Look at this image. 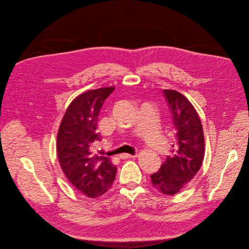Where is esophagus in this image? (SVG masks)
Masks as SVG:
<instances>
[{
    "label": "esophagus",
    "instance_id": "esophagus-1",
    "mask_svg": "<svg viewBox=\"0 0 249 249\" xmlns=\"http://www.w3.org/2000/svg\"><path fill=\"white\" fill-rule=\"evenodd\" d=\"M137 157V154H134V155H129V154H122L120 155V158L121 159H130V158H136Z\"/></svg>",
    "mask_w": 249,
    "mask_h": 249
}]
</instances>
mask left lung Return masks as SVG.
Masks as SVG:
<instances>
[{
  "instance_id": "left-lung-1",
  "label": "left lung",
  "mask_w": 249,
  "mask_h": 249,
  "mask_svg": "<svg viewBox=\"0 0 249 249\" xmlns=\"http://www.w3.org/2000/svg\"><path fill=\"white\" fill-rule=\"evenodd\" d=\"M163 95L172 114L174 137L170 155L150 178L158 192L174 195L199 171L205 143L201 121L186 97L175 90H164Z\"/></svg>"
}]
</instances>
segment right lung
Listing matches in <instances>:
<instances>
[{"instance_id":"1","label":"right lung","mask_w":249,"mask_h":249,"mask_svg":"<svg viewBox=\"0 0 249 249\" xmlns=\"http://www.w3.org/2000/svg\"><path fill=\"white\" fill-rule=\"evenodd\" d=\"M114 87L82 93L70 104L61 123L57 152L60 165L69 181L84 195L95 198L112 186L117 168L108 157L93 154L92 146L100 141L97 121L106 99Z\"/></svg>"}]
</instances>
